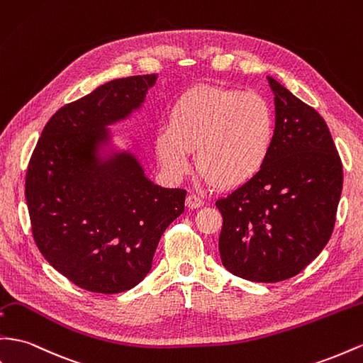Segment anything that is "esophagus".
<instances>
[{"mask_svg": "<svg viewBox=\"0 0 363 363\" xmlns=\"http://www.w3.org/2000/svg\"><path fill=\"white\" fill-rule=\"evenodd\" d=\"M203 204H204V199L200 197V195H197V194H189L188 199H186V206H188L189 209L201 208Z\"/></svg>", "mask_w": 363, "mask_h": 363, "instance_id": "esophagus-1", "label": "esophagus"}]
</instances>
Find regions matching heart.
<instances>
[{"instance_id":"1","label":"heart","mask_w":363,"mask_h":363,"mask_svg":"<svg viewBox=\"0 0 363 363\" xmlns=\"http://www.w3.org/2000/svg\"><path fill=\"white\" fill-rule=\"evenodd\" d=\"M275 113L258 91L199 85L184 91L169 113V123L155 133V152L174 179L197 168L208 182L224 188L257 175L275 139Z\"/></svg>"}]
</instances>
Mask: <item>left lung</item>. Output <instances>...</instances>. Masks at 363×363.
<instances>
[{"mask_svg": "<svg viewBox=\"0 0 363 363\" xmlns=\"http://www.w3.org/2000/svg\"><path fill=\"white\" fill-rule=\"evenodd\" d=\"M277 128L261 171L215 201L218 249L232 275L278 282L298 275L325 247L340 200L342 162L320 114L273 77Z\"/></svg>", "mask_w": 363, "mask_h": 363, "instance_id": "1", "label": "left lung"}]
</instances>
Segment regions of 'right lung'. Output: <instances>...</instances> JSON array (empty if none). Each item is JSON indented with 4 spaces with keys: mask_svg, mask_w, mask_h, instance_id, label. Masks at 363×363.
<instances>
[{
    "mask_svg": "<svg viewBox=\"0 0 363 363\" xmlns=\"http://www.w3.org/2000/svg\"><path fill=\"white\" fill-rule=\"evenodd\" d=\"M157 74L106 82L44 126L26 174L33 240L74 286L114 295L151 270L163 232L184 212V189L145 177L131 154L101 160L106 126L139 108Z\"/></svg>",
    "mask_w": 363,
    "mask_h": 363,
    "instance_id": "add662e5",
    "label": "right lung"
}]
</instances>
